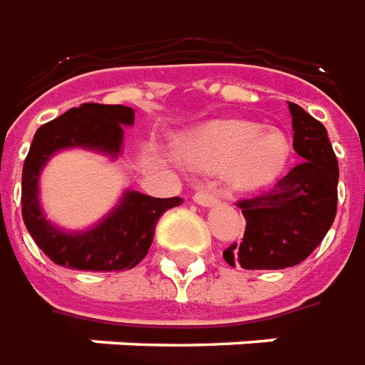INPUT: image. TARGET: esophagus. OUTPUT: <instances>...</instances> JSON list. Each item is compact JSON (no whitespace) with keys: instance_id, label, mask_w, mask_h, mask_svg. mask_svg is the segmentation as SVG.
<instances>
[{"instance_id":"obj_1","label":"esophagus","mask_w":365,"mask_h":365,"mask_svg":"<svg viewBox=\"0 0 365 365\" xmlns=\"http://www.w3.org/2000/svg\"><path fill=\"white\" fill-rule=\"evenodd\" d=\"M192 200H195L196 204H200V206H204V208H208V206H214V204H218V195L216 192H208V190H200V192H196L195 196H192Z\"/></svg>"}]
</instances>
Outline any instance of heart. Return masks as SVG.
I'll return each mask as SVG.
<instances>
[{
	"mask_svg": "<svg viewBox=\"0 0 365 365\" xmlns=\"http://www.w3.org/2000/svg\"><path fill=\"white\" fill-rule=\"evenodd\" d=\"M187 165L220 173L236 190L267 187L285 170L291 145L283 131L245 120L210 121L180 145Z\"/></svg>",
	"mask_w": 365,
	"mask_h": 365,
	"instance_id": "b5f03b06",
	"label": "heart"
}]
</instances>
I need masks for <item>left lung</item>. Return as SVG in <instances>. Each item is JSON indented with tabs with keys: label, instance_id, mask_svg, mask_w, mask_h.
Returning a JSON list of instances; mask_svg holds the SVG:
<instances>
[{
	"label": "left lung",
	"instance_id": "8db88e82",
	"mask_svg": "<svg viewBox=\"0 0 365 365\" xmlns=\"http://www.w3.org/2000/svg\"><path fill=\"white\" fill-rule=\"evenodd\" d=\"M293 149L304 161L267 192L240 200L245 218L242 244L230 245L224 259L244 269H285L299 265L324 240L338 202V161L327 128L291 104Z\"/></svg>",
	"mask_w": 365,
	"mask_h": 365
}]
</instances>
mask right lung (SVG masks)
<instances>
[{
  "label": "right lung",
  "mask_w": 365,
  "mask_h": 365,
  "mask_svg": "<svg viewBox=\"0 0 365 365\" xmlns=\"http://www.w3.org/2000/svg\"><path fill=\"white\" fill-rule=\"evenodd\" d=\"M135 112L128 106L82 104L37 129L23 165V222L35 244L56 265L80 271H121L135 267L151 247L161 214L182 202L125 190L120 202L92 228H58L41 208L38 178L51 157L63 149H86L118 159L123 128L133 125Z\"/></svg>",
  "instance_id": "right-lung-1"
}]
</instances>
